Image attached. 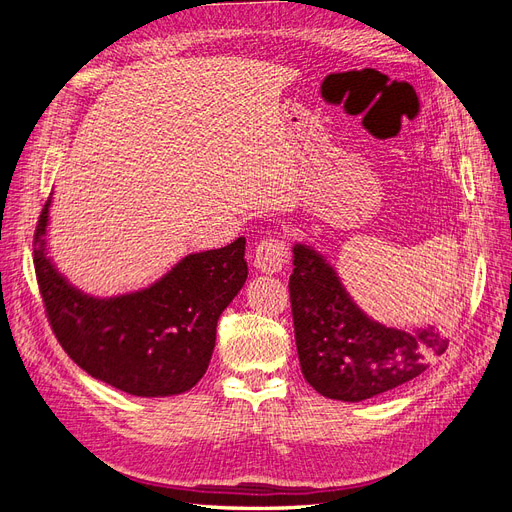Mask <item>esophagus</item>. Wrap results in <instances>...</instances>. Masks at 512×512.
Here are the masks:
<instances>
[{
    "label": "esophagus",
    "instance_id": "obj_1",
    "mask_svg": "<svg viewBox=\"0 0 512 512\" xmlns=\"http://www.w3.org/2000/svg\"><path fill=\"white\" fill-rule=\"evenodd\" d=\"M290 260L286 241L277 237L262 239L254 250V265L262 273H280Z\"/></svg>",
    "mask_w": 512,
    "mask_h": 512
}]
</instances>
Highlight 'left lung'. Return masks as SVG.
<instances>
[{
    "label": "left lung",
    "instance_id": "left-lung-1",
    "mask_svg": "<svg viewBox=\"0 0 512 512\" xmlns=\"http://www.w3.org/2000/svg\"><path fill=\"white\" fill-rule=\"evenodd\" d=\"M290 305L299 363L314 389L363 401L418 378L448 348L436 327L401 331L371 320L314 247H292Z\"/></svg>",
    "mask_w": 512,
    "mask_h": 512
}]
</instances>
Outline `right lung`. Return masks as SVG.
<instances>
[{
	"mask_svg": "<svg viewBox=\"0 0 512 512\" xmlns=\"http://www.w3.org/2000/svg\"><path fill=\"white\" fill-rule=\"evenodd\" d=\"M51 200L34 232V267L57 342L91 378L136 397L190 391L205 376L215 327L247 280L245 239L185 256L149 288L98 299L46 256Z\"/></svg>",
	"mask_w": 512,
	"mask_h": 512,
	"instance_id": "1",
	"label": "right lung"
}]
</instances>
